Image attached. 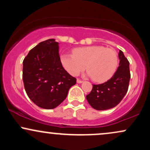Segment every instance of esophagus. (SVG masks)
Returning <instances> with one entry per match:
<instances>
[{
  "label": "esophagus",
  "instance_id": "obj_1",
  "mask_svg": "<svg viewBox=\"0 0 150 150\" xmlns=\"http://www.w3.org/2000/svg\"><path fill=\"white\" fill-rule=\"evenodd\" d=\"M77 83L80 84V83H82V82H83V81L81 80H79V79H77Z\"/></svg>",
  "mask_w": 150,
  "mask_h": 150
}]
</instances>
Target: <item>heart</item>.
<instances>
[{"instance_id":"obj_1","label":"heart","mask_w":150,"mask_h":150,"mask_svg":"<svg viewBox=\"0 0 150 150\" xmlns=\"http://www.w3.org/2000/svg\"><path fill=\"white\" fill-rule=\"evenodd\" d=\"M63 68L73 76H76L85 68L87 75L97 82L111 78L117 69L118 58L116 51L101 46H89L77 48L73 54L63 53L61 56Z\"/></svg>"}]
</instances>
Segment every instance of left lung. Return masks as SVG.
I'll return each instance as SVG.
<instances>
[{"label": "left lung", "mask_w": 150, "mask_h": 150, "mask_svg": "<svg viewBox=\"0 0 150 150\" xmlns=\"http://www.w3.org/2000/svg\"><path fill=\"white\" fill-rule=\"evenodd\" d=\"M118 58L119 66L112 77L104 83L93 85L91 92L86 96L89 105L94 109L103 111L115 107L128 92L130 79V63L120 50Z\"/></svg>", "instance_id": "1"}]
</instances>
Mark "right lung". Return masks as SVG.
Masks as SVG:
<instances>
[{
    "label": "right lung",
    "instance_id": "right-lung-1",
    "mask_svg": "<svg viewBox=\"0 0 150 150\" xmlns=\"http://www.w3.org/2000/svg\"><path fill=\"white\" fill-rule=\"evenodd\" d=\"M58 42L50 39L30 50L23 61L22 79L27 96L36 105L53 109L65 100L76 78L63 68Z\"/></svg>",
    "mask_w": 150,
    "mask_h": 150
}]
</instances>
